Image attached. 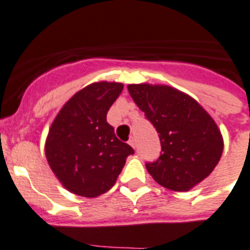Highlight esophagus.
<instances>
[{"label":"esophagus","instance_id":"34e87169","mask_svg":"<svg viewBox=\"0 0 250 250\" xmlns=\"http://www.w3.org/2000/svg\"><path fill=\"white\" fill-rule=\"evenodd\" d=\"M128 144L132 146V147H136V140L133 139V137H131V139L128 140Z\"/></svg>","mask_w":250,"mask_h":250}]
</instances>
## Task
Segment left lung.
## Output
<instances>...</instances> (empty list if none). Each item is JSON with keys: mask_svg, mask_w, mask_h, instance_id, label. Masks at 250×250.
<instances>
[{"mask_svg": "<svg viewBox=\"0 0 250 250\" xmlns=\"http://www.w3.org/2000/svg\"><path fill=\"white\" fill-rule=\"evenodd\" d=\"M127 88L159 133V158L146 163L154 180L173 191H188L208 177L224 151V140L210 115L172 87L143 83Z\"/></svg>", "mask_w": 250, "mask_h": 250, "instance_id": "left-lung-1", "label": "left lung"}]
</instances>
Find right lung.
Wrapping results in <instances>:
<instances>
[{
    "label": "right lung",
    "mask_w": 250,
    "mask_h": 250,
    "mask_svg": "<svg viewBox=\"0 0 250 250\" xmlns=\"http://www.w3.org/2000/svg\"><path fill=\"white\" fill-rule=\"evenodd\" d=\"M123 90L117 82L92 83L77 92L56 115L46 140V158L64 188L95 198L114 186L125 159L135 153L106 122Z\"/></svg>",
    "instance_id": "1"
}]
</instances>
